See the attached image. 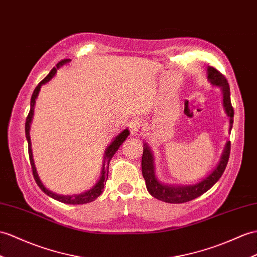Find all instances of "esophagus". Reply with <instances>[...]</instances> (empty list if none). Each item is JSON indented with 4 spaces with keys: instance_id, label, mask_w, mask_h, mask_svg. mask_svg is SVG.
I'll use <instances>...</instances> for the list:
<instances>
[{
    "instance_id": "34e87169",
    "label": "esophagus",
    "mask_w": 257,
    "mask_h": 257,
    "mask_svg": "<svg viewBox=\"0 0 257 257\" xmlns=\"http://www.w3.org/2000/svg\"><path fill=\"white\" fill-rule=\"evenodd\" d=\"M142 126V121L140 119H135V120H131L129 122V129H130V133L133 135H137L138 134L139 129Z\"/></svg>"
}]
</instances>
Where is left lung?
<instances>
[{"instance_id": "8db88e82", "label": "left lung", "mask_w": 257, "mask_h": 257, "mask_svg": "<svg viewBox=\"0 0 257 257\" xmlns=\"http://www.w3.org/2000/svg\"><path fill=\"white\" fill-rule=\"evenodd\" d=\"M207 77L212 86L220 87V89H221L223 97V108L226 116L230 118L229 133H231L232 124H233L234 110L231 105L229 83L224 75H222L218 70L212 67L207 68ZM230 149L231 143L230 141H226L219 162L209 174L202 178V180L192 185H176L162 183L158 180L156 175V166H154L153 152L151 148L148 146V143L145 142L141 159V171L142 176L146 181V186L149 194L153 196L154 198L164 202H169V204H183V202H187L197 198V197L205 194L207 190H209L220 180V177L222 176L229 161Z\"/></svg>"}]
</instances>
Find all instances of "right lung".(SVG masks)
Wrapping results in <instances>:
<instances>
[{"instance_id":"right-lung-1","label":"right lung","mask_w":257,"mask_h":257,"mask_svg":"<svg viewBox=\"0 0 257 257\" xmlns=\"http://www.w3.org/2000/svg\"><path fill=\"white\" fill-rule=\"evenodd\" d=\"M71 62V59H65V60H62L57 64V68H53L49 74H48L45 79L41 81L39 84L36 86L35 91L32 95L31 98V110H29V114L26 118V122H25V135H26V139L28 143V154H29V161H31V165H32V170H33V175L36 183H37L40 189L43 190L45 194H47L51 198L56 199L60 202H63V204H69V205H83V204H88V202L94 201L101 195L105 187V184L107 178H108V172H109V162L111 158L114 157V154L117 152V150L122 145V142L127 139V137L129 136V129L126 128L123 129L120 134H118L112 141L109 143V146L106 148L105 153H104V161H103V166H101V172H100V176L98 178V181L95 183L93 187L89 189L85 190L81 194H74V195H59L51 192L48 188H46L43 182L40 181V178L38 176L37 170L35 168V162L33 159V151H32V141H31V136H29V130H31V123L33 121V117H34V108H35V104H36V99L38 97V94L40 91V87L43 86L46 83L49 82L53 76L56 75L57 70L60 69L63 65L68 64Z\"/></svg>"}]
</instances>
